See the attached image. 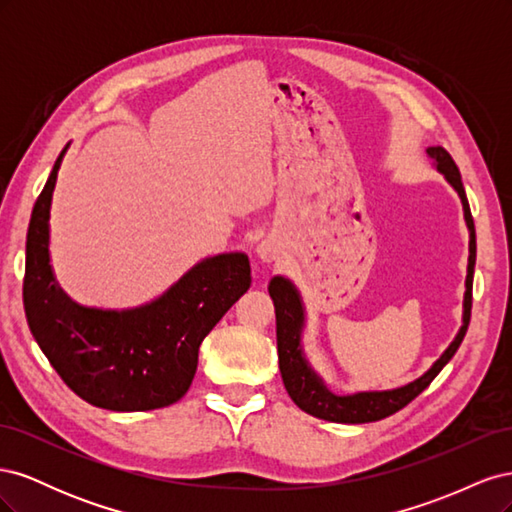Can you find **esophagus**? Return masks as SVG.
Listing matches in <instances>:
<instances>
[{"label":"esophagus","mask_w":512,"mask_h":512,"mask_svg":"<svg viewBox=\"0 0 512 512\" xmlns=\"http://www.w3.org/2000/svg\"><path fill=\"white\" fill-rule=\"evenodd\" d=\"M277 254H280V243H277V239H273V237L262 239V241L256 245V256H258L262 262H273V260L277 258Z\"/></svg>","instance_id":"esophagus-1"}]
</instances>
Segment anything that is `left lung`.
Masks as SVG:
<instances>
[{"instance_id":"obj_1","label":"left lung","mask_w":512,"mask_h":512,"mask_svg":"<svg viewBox=\"0 0 512 512\" xmlns=\"http://www.w3.org/2000/svg\"><path fill=\"white\" fill-rule=\"evenodd\" d=\"M427 158H431L438 173L448 181V185L459 194L463 207V220H466L470 232V256H468V275H466V292H463V316L461 327L455 339L448 348L440 354V359L433 363L421 378H416L404 386H397L391 391H359L352 395H335L329 391V386L318 376V371L309 365L305 350H303V331H305V305L301 292L297 290L288 277L275 275L269 282V294L275 305V324H277V356H280V371L282 380L290 399L303 412L312 414L322 421L331 423H374L380 418H386L408 406L410 401L421 395L431 380L436 378L442 367L453 359L457 348L466 337L470 312H472V280H474V265H476V230L470 213V205L463 190L459 168L448 156L444 147H429Z\"/></svg>"}]
</instances>
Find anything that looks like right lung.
I'll return each instance as SVG.
<instances>
[{"label": "right lung", "mask_w": 512, "mask_h": 512, "mask_svg": "<svg viewBox=\"0 0 512 512\" xmlns=\"http://www.w3.org/2000/svg\"><path fill=\"white\" fill-rule=\"evenodd\" d=\"M68 145L38 196L25 243L23 305L46 359L87 404L147 412L175 404L194 380L198 348L252 284L250 258H203L158 299L130 309L87 307L59 286L51 265V203Z\"/></svg>", "instance_id": "obj_1"}]
</instances>
